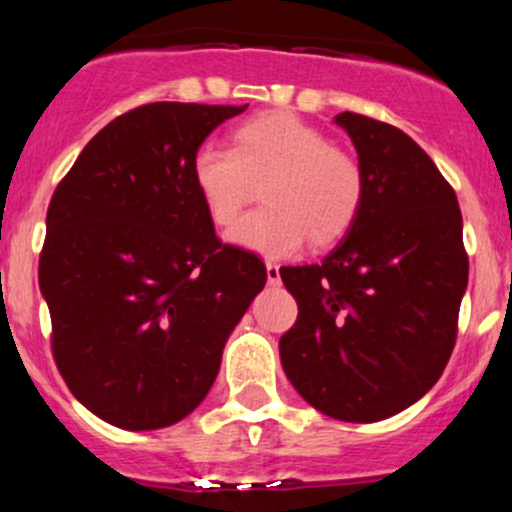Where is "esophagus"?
<instances>
[{"label": "esophagus", "mask_w": 512, "mask_h": 512, "mask_svg": "<svg viewBox=\"0 0 512 512\" xmlns=\"http://www.w3.org/2000/svg\"><path fill=\"white\" fill-rule=\"evenodd\" d=\"M267 284H269V286H279V284H281L279 264H274V262H267Z\"/></svg>", "instance_id": "esophagus-1"}]
</instances>
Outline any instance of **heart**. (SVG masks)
<instances>
[{
    "label": "heart",
    "mask_w": 512,
    "mask_h": 512,
    "mask_svg": "<svg viewBox=\"0 0 512 512\" xmlns=\"http://www.w3.org/2000/svg\"><path fill=\"white\" fill-rule=\"evenodd\" d=\"M192 178L216 226H231L262 182V202L228 233L240 248L286 257L303 245H330L349 231L363 204L361 163L322 129L289 110L240 122L233 149L199 146Z\"/></svg>",
    "instance_id": "b5f03b06"
}]
</instances>
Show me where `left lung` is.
<instances>
[{"label":"left lung","instance_id":"obj_1","mask_svg":"<svg viewBox=\"0 0 512 512\" xmlns=\"http://www.w3.org/2000/svg\"><path fill=\"white\" fill-rule=\"evenodd\" d=\"M363 170V204L317 264L279 269L298 320L279 339L310 407L373 424L438 383L457 337L469 260L455 190L402 129L339 113Z\"/></svg>","mask_w":512,"mask_h":512}]
</instances>
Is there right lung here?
<instances>
[{
	"mask_svg": "<svg viewBox=\"0 0 512 512\" xmlns=\"http://www.w3.org/2000/svg\"><path fill=\"white\" fill-rule=\"evenodd\" d=\"M248 105L149 103L115 117L57 185L40 252L52 354L72 395L125 431L195 411L267 269L223 245L192 161Z\"/></svg>",
	"mask_w": 512,
	"mask_h": 512,
	"instance_id": "right-lung-1",
	"label": "right lung"
}]
</instances>
